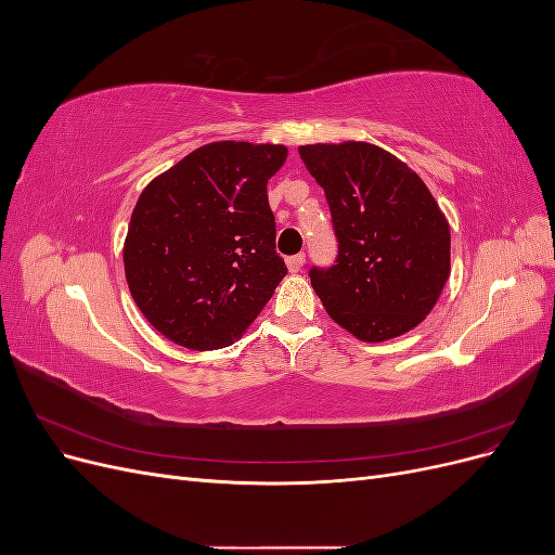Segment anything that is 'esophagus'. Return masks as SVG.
<instances>
[{"mask_svg":"<svg viewBox=\"0 0 555 555\" xmlns=\"http://www.w3.org/2000/svg\"><path fill=\"white\" fill-rule=\"evenodd\" d=\"M304 263H306V255H294V257H289V259H287L289 273H298L300 268H304Z\"/></svg>","mask_w":555,"mask_h":555,"instance_id":"esophagus-1","label":"esophagus"}]
</instances>
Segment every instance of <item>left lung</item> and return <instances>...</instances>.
Listing matches in <instances>:
<instances>
[{
	"label": "left lung",
	"mask_w": 555,
	"mask_h": 555,
	"mask_svg": "<svg viewBox=\"0 0 555 555\" xmlns=\"http://www.w3.org/2000/svg\"><path fill=\"white\" fill-rule=\"evenodd\" d=\"M324 188L338 259L312 268L328 317L363 343L412 331L449 280V222L424 180L386 150L363 143L298 147Z\"/></svg>",
	"instance_id": "1"
}]
</instances>
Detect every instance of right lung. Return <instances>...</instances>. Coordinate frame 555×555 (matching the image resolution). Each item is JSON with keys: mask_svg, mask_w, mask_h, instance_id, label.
Segmentation results:
<instances>
[{"mask_svg": "<svg viewBox=\"0 0 555 555\" xmlns=\"http://www.w3.org/2000/svg\"><path fill=\"white\" fill-rule=\"evenodd\" d=\"M287 159L273 143L196 147L141 192L125 238L133 304L164 338L229 347L271 300L287 266L275 251L266 184Z\"/></svg>", "mask_w": 555, "mask_h": 555, "instance_id": "right-lung-1", "label": "right lung"}]
</instances>
